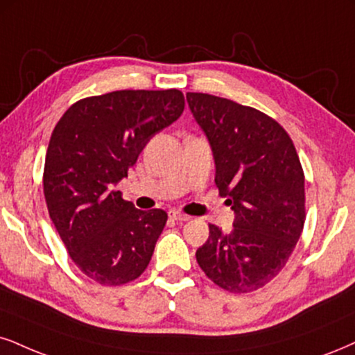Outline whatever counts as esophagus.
<instances>
[{
	"label": "esophagus",
	"instance_id": "esophagus-1",
	"mask_svg": "<svg viewBox=\"0 0 355 355\" xmlns=\"http://www.w3.org/2000/svg\"><path fill=\"white\" fill-rule=\"evenodd\" d=\"M169 218L171 220H176V222H186L189 220V216H186V214L182 212H178V211H169Z\"/></svg>",
	"mask_w": 355,
	"mask_h": 355
}]
</instances>
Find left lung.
<instances>
[{"label": "left lung", "mask_w": 355, "mask_h": 355, "mask_svg": "<svg viewBox=\"0 0 355 355\" xmlns=\"http://www.w3.org/2000/svg\"><path fill=\"white\" fill-rule=\"evenodd\" d=\"M186 97L211 143L218 194L235 212L230 234L209 225L196 258L222 290L257 291L284 268L303 232V166L286 130L263 112L209 94Z\"/></svg>", "instance_id": "left-lung-1"}]
</instances>
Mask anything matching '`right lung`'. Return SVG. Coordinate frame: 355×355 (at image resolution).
Wrapping results in <instances>:
<instances>
[{
    "instance_id": "add662e5",
    "label": "right lung",
    "mask_w": 355,
    "mask_h": 355,
    "mask_svg": "<svg viewBox=\"0 0 355 355\" xmlns=\"http://www.w3.org/2000/svg\"><path fill=\"white\" fill-rule=\"evenodd\" d=\"M181 90H116L76 102L57 121L44 163L47 211L77 268L103 286L150 265L168 214L139 211L113 189L157 131L184 112Z\"/></svg>"
}]
</instances>
